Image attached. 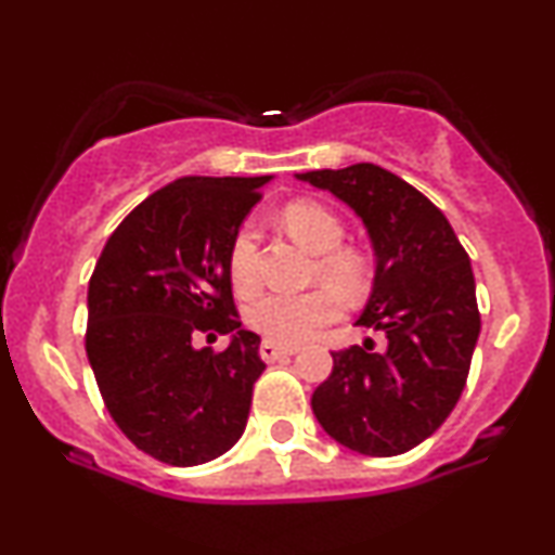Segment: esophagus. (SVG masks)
<instances>
[{"instance_id": "1", "label": "esophagus", "mask_w": 555, "mask_h": 555, "mask_svg": "<svg viewBox=\"0 0 555 555\" xmlns=\"http://www.w3.org/2000/svg\"><path fill=\"white\" fill-rule=\"evenodd\" d=\"M297 347H282V344H273V341H263L260 344V358L266 362H276L282 358H289V354H295Z\"/></svg>"}]
</instances>
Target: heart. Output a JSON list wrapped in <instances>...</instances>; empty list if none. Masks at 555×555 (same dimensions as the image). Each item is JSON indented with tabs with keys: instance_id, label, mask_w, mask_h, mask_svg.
Listing matches in <instances>:
<instances>
[{
	"instance_id": "1",
	"label": "heart",
	"mask_w": 555,
	"mask_h": 555,
	"mask_svg": "<svg viewBox=\"0 0 555 555\" xmlns=\"http://www.w3.org/2000/svg\"><path fill=\"white\" fill-rule=\"evenodd\" d=\"M284 227L299 245L318 258V276L341 295L358 297L365 289V263L358 253L336 250L344 240V227L328 208L310 201H297L284 208ZM229 279L240 295H250L258 286V242L253 224L237 232L229 250ZM339 315V299L328 289H310L302 295L269 292L253 299L247 308V326L273 344L308 341L326 323Z\"/></svg>"
}]
</instances>
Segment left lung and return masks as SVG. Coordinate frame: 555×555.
<instances>
[{
  "label": "left lung",
  "mask_w": 555,
  "mask_h": 555,
  "mask_svg": "<svg viewBox=\"0 0 555 555\" xmlns=\"http://www.w3.org/2000/svg\"><path fill=\"white\" fill-rule=\"evenodd\" d=\"M295 177L339 197L365 227L375 271L354 326L388 339L384 352L365 339L331 354L313 415L358 454H404L441 428L467 380L480 334L469 256L428 197L375 164Z\"/></svg>",
  "instance_id": "8db88e82"
}]
</instances>
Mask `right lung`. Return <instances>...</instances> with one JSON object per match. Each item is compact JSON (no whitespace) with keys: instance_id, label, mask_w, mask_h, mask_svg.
I'll return each mask as SVG.
<instances>
[{"instance_id":"1","label":"right lung","mask_w":555,"mask_h":555,"mask_svg":"<svg viewBox=\"0 0 555 555\" xmlns=\"http://www.w3.org/2000/svg\"><path fill=\"white\" fill-rule=\"evenodd\" d=\"M266 177H182L114 229L88 284L86 352L119 430L158 462L195 467L245 433L260 336L234 313L229 250ZM227 333L224 353L195 348Z\"/></svg>"}]
</instances>
